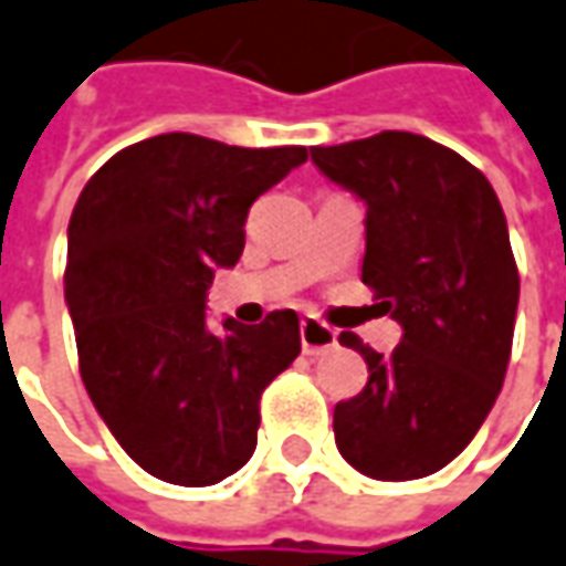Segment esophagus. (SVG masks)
<instances>
[{"mask_svg":"<svg viewBox=\"0 0 566 566\" xmlns=\"http://www.w3.org/2000/svg\"><path fill=\"white\" fill-rule=\"evenodd\" d=\"M298 336H302V348H305V355H321V352H327L336 345V329L327 327L324 321H317V317H302V324H298Z\"/></svg>","mask_w":566,"mask_h":566,"instance_id":"esophagus-1","label":"esophagus"}]
</instances>
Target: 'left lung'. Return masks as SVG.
<instances>
[{"instance_id": "obj_1", "label": "left lung", "mask_w": 566, "mask_h": 566, "mask_svg": "<svg viewBox=\"0 0 566 566\" xmlns=\"http://www.w3.org/2000/svg\"><path fill=\"white\" fill-rule=\"evenodd\" d=\"M311 161L367 205L361 280L405 329L392 355L339 336L370 374L333 411L339 454L386 483L430 476L468 449L511 361L521 276L502 202L483 170L417 133L314 146Z\"/></svg>"}]
</instances>
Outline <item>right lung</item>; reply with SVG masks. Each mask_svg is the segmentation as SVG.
<instances>
[{"label": "right lung", "instance_id": "1", "mask_svg": "<svg viewBox=\"0 0 566 566\" xmlns=\"http://www.w3.org/2000/svg\"><path fill=\"white\" fill-rule=\"evenodd\" d=\"M305 146L242 149L161 133L112 155L67 223L64 298L83 386L139 468L174 486H214L255 451L258 401L298 343V314L205 327V292L233 268L261 192Z\"/></svg>", "mask_w": 566, "mask_h": 566}]
</instances>
